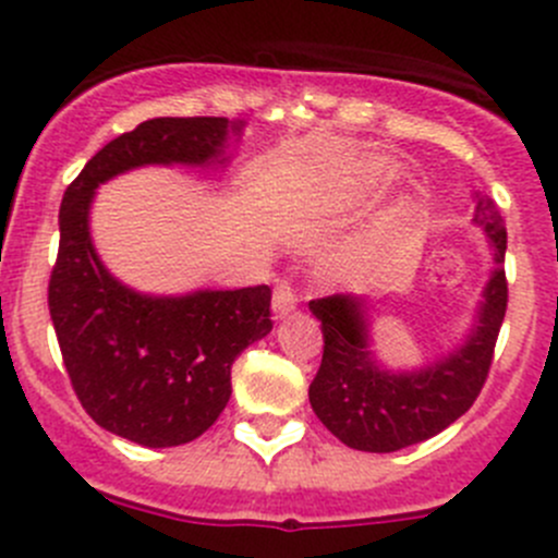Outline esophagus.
Returning <instances> with one entry per match:
<instances>
[{"instance_id": "esophagus-1", "label": "esophagus", "mask_w": 558, "mask_h": 558, "mask_svg": "<svg viewBox=\"0 0 558 558\" xmlns=\"http://www.w3.org/2000/svg\"><path fill=\"white\" fill-rule=\"evenodd\" d=\"M296 302H300V296H296L294 286H291L289 280L278 283V289H275V294H272L275 318H283V315H289L296 307Z\"/></svg>"}]
</instances>
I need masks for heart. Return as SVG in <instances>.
Masks as SVG:
<instances>
[{
    "label": "heart",
    "instance_id": "obj_1",
    "mask_svg": "<svg viewBox=\"0 0 558 558\" xmlns=\"http://www.w3.org/2000/svg\"><path fill=\"white\" fill-rule=\"evenodd\" d=\"M384 174H386L384 161H378V159L367 161V165H364L356 174V185L359 189H373V185H378L380 180H384Z\"/></svg>",
    "mask_w": 558,
    "mask_h": 558
}]
</instances>
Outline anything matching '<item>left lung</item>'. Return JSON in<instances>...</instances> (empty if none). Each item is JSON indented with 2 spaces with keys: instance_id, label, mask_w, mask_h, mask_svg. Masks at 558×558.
I'll list each match as a JSON object with an SVG mask.
<instances>
[{
  "instance_id": "obj_1",
  "label": "left lung",
  "mask_w": 558,
  "mask_h": 558,
  "mask_svg": "<svg viewBox=\"0 0 558 558\" xmlns=\"http://www.w3.org/2000/svg\"><path fill=\"white\" fill-rule=\"evenodd\" d=\"M472 221L486 229L497 269L483 291L472 335L440 362L415 373H388L369 351L362 296L335 294L311 302L324 331V359L311 384V404L320 424L348 448L391 453L429 440L461 418L486 384L508 311L502 269L508 232L492 196L475 194Z\"/></svg>"
}]
</instances>
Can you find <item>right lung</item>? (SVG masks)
<instances>
[{"label": "right lung", "instance_id": "1", "mask_svg": "<svg viewBox=\"0 0 558 558\" xmlns=\"http://www.w3.org/2000/svg\"><path fill=\"white\" fill-rule=\"evenodd\" d=\"M227 118H150L110 140L66 185L48 307L83 410L145 448L210 429L232 397V364L272 329L269 286L148 296L112 278L94 251L88 210L99 183L145 165L227 161Z\"/></svg>", "mask_w": 558, "mask_h": 558}]
</instances>
